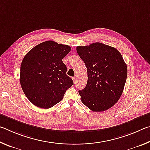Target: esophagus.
Instances as JSON below:
<instances>
[{"mask_svg":"<svg viewBox=\"0 0 150 150\" xmlns=\"http://www.w3.org/2000/svg\"><path fill=\"white\" fill-rule=\"evenodd\" d=\"M77 77H73V82H74V83H75L76 81H77Z\"/></svg>","mask_w":150,"mask_h":150,"instance_id":"obj_1","label":"esophagus"}]
</instances>
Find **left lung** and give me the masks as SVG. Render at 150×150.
I'll return each mask as SVG.
<instances>
[{
  "label": "left lung",
  "mask_w": 150,
  "mask_h": 150,
  "mask_svg": "<svg viewBox=\"0 0 150 150\" xmlns=\"http://www.w3.org/2000/svg\"><path fill=\"white\" fill-rule=\"evenodd\" d=\"M87 69V83L79 91L81 100L93 112L108 110L120 98L125 85L127 65L116 48L96 42L77 46Z\"/></svg>",
  "instance_id": "obj_1"
}]
</instances>
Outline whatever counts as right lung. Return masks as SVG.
Segmentation results:
<instances>
[{"instance_id":"obj_1","label":"right lung","mask_w":150,"mask_h":150,"mask_svg":"<svg viewBox=\"0 0 150 150\" xmlns=\"http://www.w3.org/2000/svg\"><path fill=\"white\" fill-rule=\"evenodd\" d=\"M71 49L69 45L50 40L37 45L25 55L20 66V82L33 105L45 109L52 107L73 85L62 61Z\"/></svg>"}]
</instances>
